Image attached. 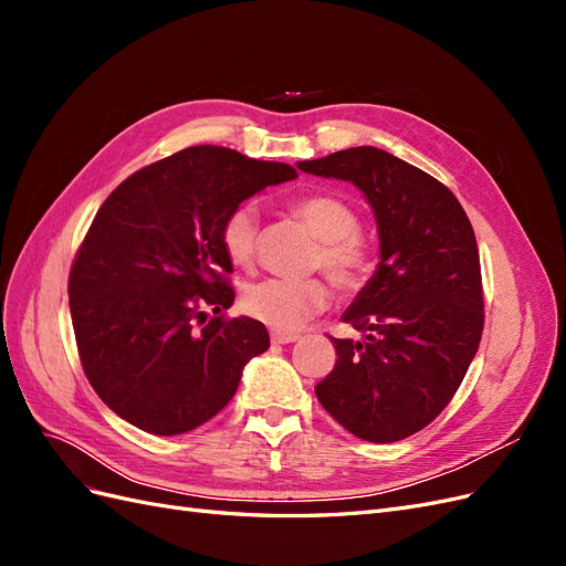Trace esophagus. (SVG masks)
<instances>
[{"label":"esophagus","instance_id":"obj_1","mask_svg":"<svg viewBox=\"0 0 566 566\" xmlns=\"http://www.w3.org/2000/svg\"><path fill=\"white\" fill-rule=\"evenodd\" d=\"M295 339H300L297 333H285V331H273L271 333L273 345H287V342H295Z\"/></svg>","mask_w":566,"mask_h":566}]
</instances>
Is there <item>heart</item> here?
Segmentation results:
<instances>
[{"mask_svg": "<svg viewBox=\"0 0 566 566\" xmlns=\"http://www.w3.org/2000/svg\"><path fill=\"white\" fill-rule=\"evenodd\" d=\"M293 212L318 238L314 269H323L339 295L354 297L370 283L375 250L358 231V212L354 205L337 193L318 191L293 200ZM256 210L252 205H238L219 229V245L227 260L238 269H250L256 254ZM331 302V290L318 279H266L243 290V312L276 331H293L321 314Z\"/></svg>", "mask_w": 566, "mask_h": 566, "instance_id": "b5f03b06", "label": "heart"}]
</instances>
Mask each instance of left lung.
<instances>
[{"label":"left lung","mask_w":566,"mask_h":566,"mask_svg":"<svg viewBox=\"0 0 566 566\" xmlns=\"http://www.w3.org/2000/svg\"><path fill=\"white\" fill-rule=\"evenodd\" d=\"M297 167L361 188L380 231V264L342 316L364 339L331 337L337 361L316 397L358 439H406L449 406L482 339L472 224L447 186L380 148L337 150Z\"/></svg>","instance_id":"1"}]
</instances>
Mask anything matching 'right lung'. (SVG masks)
Segmentation results:
<instances>
[{
  "label": "right lung",
  "mask_w": 566,
  "mask_h": 566,
  "mask_svg": "<svg viewBox=\"0 0 566 566\" xmlns=\"http://www.w3.org/2000/svg\"><path fill=\"white\" fill-rule=\"evenodd\" d=\"M295 175L285 163L193 146L142 167L101 205L67 297L84 375L119 418L172 437L233 399L269 333L260 321L224 316L233 266L219 229L243 200Z\"/></svg>",
  "instance_id": "obj_1"
}]
</instances>
